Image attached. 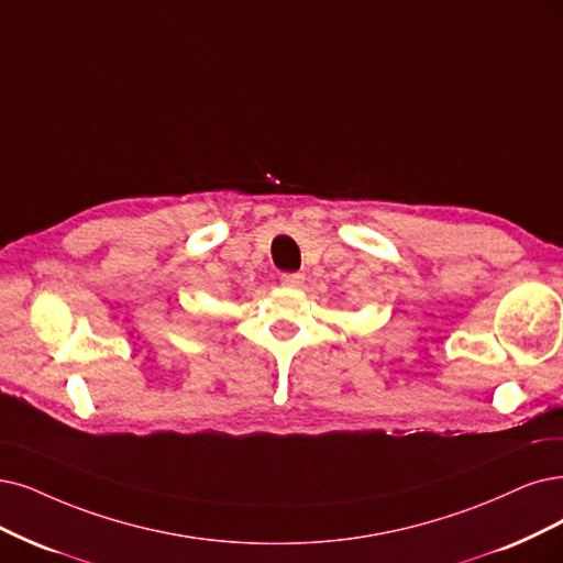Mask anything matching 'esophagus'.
I'll list each match as a JSON object with an SVG mask.
<instances>
[{
    "mask_svg": "<svg viewBox=\"0 0 563 563\" xmlns=\"http://www.w3.org/2000/svg\"><path fill=\"white\" fill-rule=\"evenodd\" d=\"M280 283L285 287H301L303 285V276L301 274H283L280 276Z\"/></svg>",
    "mask_w": 563,
    "mask_h": 563,
    "instance_id": "obj_1",
    "label": "esophagus"
}]
</instances>
